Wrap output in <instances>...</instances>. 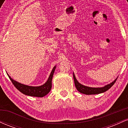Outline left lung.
<instances>
[{"label":"left lung","instance_id":"obj_1","mask_svg":"<svg viewBox=\"0 0 128 128\" xmlns=\"http://www.w3.org/2000/svg\"><path fill=\"white\" fill-rule=\"evenodd\" d=\"M73 79H74V85L76 89L78 90V91L79 92L81 93L85 94H97L102 93V92H105L106 91L108 90L114 84V83L116 82V80L117 78H116L112 82L110 83V84L106 85L104 87H100V88H93V87H89V86H85L82 85L81 84L79 83L78 81L77 80V79L75 78L74 73H73Z\"/></svg>","mask_w":128,"mask_h":128}]
</instances>
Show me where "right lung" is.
<instances>
[{
  "mask_svg": "<svg viewBox=\"0 0 128 128\" xmlns=\"http://www.w3.org/2000/svg\"><path fill=\"white\" fill-rule=\"evenodd\" d=\"M55 68L56 66H55V67L53 68L52 72H51L50 73V74L49 78H48L46 82L44 84L42 85V86H26V85L22 84L19 83L18 82L14 80V79H12L10 76H9L8 74H8L10 80H11L13 85L15 86L16 88L18 90V91H20V92H22L23 94L30 96L42 98V97H44L46 94H48L50 92V91L51 88H52V78Z\"/></svg>",
  "mask_w": 128,
  "mask_h": 128,
  "instance_id": "right-lung-1",
  "label": "right lung"
}]
</instances>
